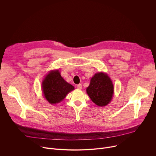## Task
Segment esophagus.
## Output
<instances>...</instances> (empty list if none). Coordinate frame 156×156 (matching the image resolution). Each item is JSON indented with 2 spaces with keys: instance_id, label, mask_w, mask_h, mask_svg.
Here are the masks:
<instances>
[{
  "instance_id": "1",
  "label": "esophagus",
  "mask_w": 156,
  "mask_h": 156,
  "mask_svg": "<svg viewBox=\"0 0 156 156\" xmlns=\"http://www.w3.org/2000/svg\"><path fill=\"white\" fill-rule=\"evenodd\" d=\"M77 89L78 90H81L82 89V84H79L77 85Z\"/></svg>"
}]
</instances>
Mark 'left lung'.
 <instances>
[{
    "label": "left lung",
    "instance_id": "8db88e82",
    "mask_svg": "<svg viewBox=\"0 0 156 156\" xmlns=\"http://www.w3.org/2000/svg\"><path fill=\"white\" fill-rule=\"evenodd\" d=\"M86 92L94 103L99 106H105L112 98L114 86L107 75L98 73L91 78Z\"/></svg>",
    "mask_w": 156,
    "mask_h": 156
}]
</instances>
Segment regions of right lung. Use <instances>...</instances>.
<instances>
[{
  "mask_svg": "<svg viewBox=\"0 0 156 156\" xmlns=\"http://www.w3.org/2000/svg\"><path fill=\"white\" fill-rule=\"evenodd\" d=\"M73 90L74 87L63 80L58 70L51 72L42 82L44 95L51 104L60 102Z\"/></svg>",
  "mask_w": 156,
  "mask_h": 156,
  "instance_id": "1",
  "label": "right lung"
}]
</instances>
